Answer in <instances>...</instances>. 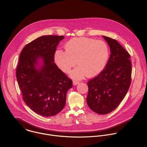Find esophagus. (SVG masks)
Returning a JSON list of instances; mask_svg holds the SVG:
<instances>
[{"label": "esophagus", "mask_w": 147, "mask_h": 147, "mask_svg": "<svg viewBox=\"0 0 147 147\" xmlns=\"http://www.w3.org/2000/svg\"><path fill=\"white\" fill-rule=\"evenodd\" d=\"M80 81H73V85H78V84H80Z\"/></svg>", "instance_id": "1"}]
</instances>
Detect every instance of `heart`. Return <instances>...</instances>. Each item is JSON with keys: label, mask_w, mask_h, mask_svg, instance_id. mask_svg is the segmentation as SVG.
<instances>
[{"label": "heart", "mask_w": 147, "mask_h": 147, "mask_svg": "<svg viewBox=\"0 0 147 147\" xmlns=\"http://www.w3.org/2000/svg\"><path fill=\"white\" fill-rule=\"evenodd\" d=\"M109 57V49L103 41L89 38H74L65 45V52L58 51L55 55L59 68L67 73L76 65L71 75L82 78L86 75L92 77L99 74L105 68Z\"/></svg>", "instance_id": "heart-1"}]
</instances>
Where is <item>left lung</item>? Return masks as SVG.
<instances>
[{"instance_id": "left-lung-1", "label": "left lung", "mask_w": 147, "mask_h": 147, "mask_svg": "<svg viewBox=\"0 0 147 147\" xmlns=\"http://www.w3.org/2000/svg\"><path fill=\"white\" fill-rule=\"evenodd\" d=\"M111 54L104 69L88 82L87 103L94 112L105 115L114 111L125 97L131 83L130 55L115 39L103 36Z\"/></svg>"}]
</instances>
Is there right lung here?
I'll list each match as a JSON object with an SVG mask.
<instances>
[{
	"label": "right lung",
	"instance_id": "right-lung-1",
	"mask_svg": "<svg viewBox=\"0 0 147 147\" xmlns=\"http://www.w3.org/2000/svg\"><path fill=\"white\" fill-rule=\"evenodd\" d=\"M63 36H42L23 49L16 68V79L23 99L30 109L43 117L55 116L63 109L66 93L73 81L54 62L57 46ZM44 65L35 67L37 57Z\"/></svg>",
	"mask_w": 147,
	"mask_h": 147
}]
</instances>
